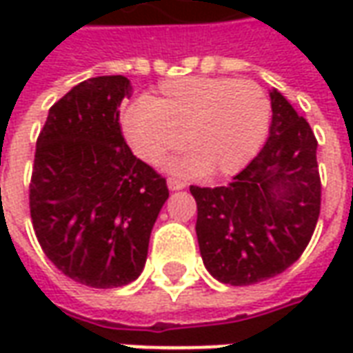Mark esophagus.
<instances>
[{"label":"esophagus","mask_w":353,"mask_h":353,"mask_svg":"<svg viewBox=\"0 0 353 353\" xmlns=\"http://www.w3.org/2000/svg\"><path fill=\"white\" fill-rule=\"evenodd\" d=\"M168 189L170 191H179V189H185V183L176 177H168Z\"/></svg>","instance_id":"obj_1"}]
</instances>
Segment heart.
Instances as JSON below:
<instances>
[{"instance_id":"heart-1","label":"heart","mask_w":353,"mask_h":353,"mask_svg":"<svg viewBox=\"0 0 353 353\" xmlns=\"http://www.w3.org/2000/svg\"><path fill=\"white\" fill-rule=\"evenodd\" d=\"M272 105L250 79L183 77L164 83L159 94L134 103L123 130L134 153L159 164L183 147L174 164L185 176L229 177L244 170L266 141Z\"/></svg>"}]
</instances>
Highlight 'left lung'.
I'll return each mask as SVG.
<instances>
[{
  "mask_svg": "<svg viewBox=\"0 0 353 353\" xmlns=\"http://www.w3.org/2000/svg\"><path fill=\"white\" fill-rule=\"evenodd\" d=\"M265 147L225 187H196V238L208 272L230 285L281 274L310 242L321 206L310 124L276 88Z\"/></svg>",
  "mask_w": 353,
  "mask_h": 353,
  "instance_id": "1",
  "label": "left lung"
}]
</instances>
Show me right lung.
<instances>
[{"label": "right lung", "mask_w": 353, "mask_h": 353, "mask_svg": "<svg viewBox=\"0 0 353 353\" xmlns=\"http://www.w3.org/2000/svg\"><path fill=\"white\" fill-rule=\"evenodd\" d=\"M123 75L92 77L49 109L35 145L30 214L45 255L96 289L126 285L147 261L166 179L134 157L119 124Z\"/></svg>", "instance_id": "obj_1"}]
</instances>
